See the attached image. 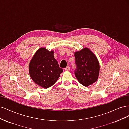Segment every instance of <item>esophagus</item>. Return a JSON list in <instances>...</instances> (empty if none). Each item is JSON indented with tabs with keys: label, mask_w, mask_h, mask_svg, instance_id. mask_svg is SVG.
<instances>
[{
	"label": "esophagus",
	"mask_w": 129,
	"mask_h": 129,
	"mask_svg": "<svg viewBox=\"0 0 129 129\" xmlns=\"http://www.w3.org/2000/svg\"><path fill=\"white\" fill-rule=\"evenodd\" d=\"M65 71H70V67H69V66H68V67H67L65 68Z\"/></svg>",
	"instance_id": "obj_1"
}]
</instances>
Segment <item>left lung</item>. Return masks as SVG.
<instances>
[{
  "mask_svg": "<svg viewBox=\"0 0 129 129\" xmlns=\"http://www.w3.org/2000/svg\"><path fill=\"white\" fill-rule=\"evenodd\" d=\"M75 75L78 81L85 87H88L97 81L100 72L98 60L90 50L85 48L75 53Z\"/></svg>",
  "mask_w": 129,
  "mask_h": 129,
  "instance_id": "1",
  "label": "left lung"
}]
</instances>
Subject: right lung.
Returning a JSON list of instances; mask_svg holds the SVG:
<instances>
[{"label":"right lung","mask_w":129,"mask_h":129,"mask_svg":"<svg viewBox=\"0 0 129 129\" xmlns=\"http://www.w3.org/2000/svg\"><path fill=\"white\" fill-rule=\"evenodd\" d=\"M53 54V51L41 48L35 53L30 62L29 73L31 79L42 88L52 86L63 72Z\"/></svg>","instance_id":"1"}]
</instances>
